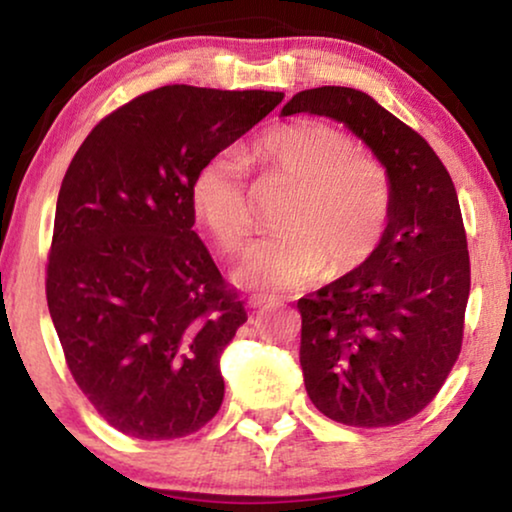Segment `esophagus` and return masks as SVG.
Here are the masks:
<instances>
[{"label": "esophagus", "instance_id": "esophagus-1", "mask_svg": "<svg viewBox=\"0 0 512 512\" xmlns=\"http://www.w3.org/2000/svg\"><path fill=\"white\" fill-rule=\"evenodd\" d=\"M271 302H276V297H271V295H250L248 297V307H252V309L267 307V304H271Z\"/></svg>", "mask_w": 512, "mask_h": 512}]
</instances>
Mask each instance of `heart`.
Listing matches in <instances>:
<instances>
[{"label": "heart", "mask_w": 512, "mask_h": 512, "mask_svg": "<svg viewBox=\"0 0 512 512\" xmlns=\"http://www.w3.org/2000/svg\"><path fill=\"white\" fill-rule=\"evenodd\" d=\"M250 158L264 179L290 184L278 212L281 231L252 243L234 278L245 288H300L323 267L345 276L364 267L385 241L394 210L387 167L359 153L357 141L323 120L269 129ZM191 205L222 252H238L252 231L248 172L231 151H219L193 174Z\"/></svg>", "instance_id": "heart-1"}]
</instances>
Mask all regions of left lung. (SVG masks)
<instances>
[{
    "instance_id": "left-lung-1",
    "label": "left lung",
    "mask_w": 512,
    "mask_h": 512,
    "mask_svg": "<svg viewBox=\"0 0 512 512\" xmlns=\"http://www.w3.org/2000/svg\"><path fill=\"white\" fill-rule=\"evenodd\" d=\"M295 113L347 125L392 177L378 252L297 300L312 404L335 423L390 428L435 399L461 354L470 255L454 181L428 141L359 89H304L281 111Z\"/></svg>"
}]
</instances>
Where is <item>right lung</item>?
<instances>
[{
  "label": "right lung",
  "mask_w": 512,
  "mask_h": 512,
  "mask_svg": "<svg viewBox=\"0 0 512 512\" xmlns=\"http://www.w3.org/2000/svg\"><path fill=\"white\" fill-rule=\"evenodd\" d=\"M281 101L167 84L106 115L70 160L47 304L77 387L122 435L186 437L222 406L219 357L248 314L193 231L191 181Z\"/></svg>",
  "instance_id": "right-lung-1"
}]
</instances>
